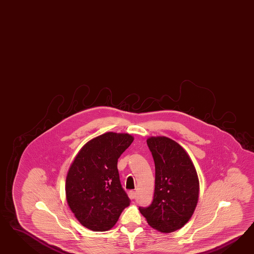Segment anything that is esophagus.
<instances>
[{"instance_id":"34e87169","label":"esophagus","mask_w":254,"mask_h":254,"mask_svg":"<svg viewBox=\"0 0 254 254\" xmlns=\"http://www.w3.org/2000/svg\"><path fill=\"white\" fill-rule=\"evenodd\" d=\"M128 196L130 199H134L136 197V192L135 191H129L128 192Z\"/></svg>"}]
</instances>
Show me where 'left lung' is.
<instances>
[{"mask_svg":"<svg viewBox=\"0 0 254 254\" xmlns=\"http://www.w3.org/2000/svg\"><path fill=\"white\" fill-rule=\"evenodd\" d=\"M155 166L152 204L139 211L147 223L162 233L182 228L196 207L199 182L196 170L185 149L167 137L147 139Z\"/></svg>","mask_w":254,"mask_h":254,"instance_id":"1","label":"left lung"}]
</instances>
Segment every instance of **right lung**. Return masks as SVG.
<instances>
[{
	"label": "right lung",
	"mask_w": 254,
	"mask_h": 254,
	"mask_svg": "<svg viewBox=\"0 0 254 254\" xmlns=\"http://www.w3.org/2000/svg\"><path fill=\"white\" fill-rule=\"evenodd\" d=\"M133 139L129 134L100 135L81 149L69 168L67 202L77 220L90 230H110L130 204L120 183L117 162Z\"/></svg>",
	"instance_id": "add662e5"
}]
</instances>
